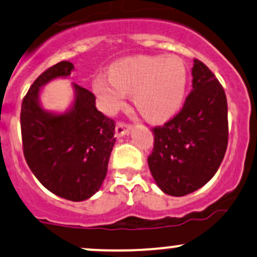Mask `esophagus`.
Segmentation results:
<instances>
[{"instance_id": "obj_1", "label": "esophagus", "mask_w": 257, "mask_h": 257, "mask_svg": "<svg viewBox=\"0 0 257 257\" xmlns=\"http://www.w3.org/2000/svg\"><path fill=\"white\" fill-rule=\"evenodd\" d=\"M131 128L132 126L129 125V124L123 123V122H118L117 125H115V137L120 138V137H123V135L128 134L129 132H131Z\"/></svg>"}]
</instances>
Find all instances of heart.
Here are the masks:
<instances>
[{
  "label": "heart",
  "instance_id": "b5f03b06",
  "mask_svg": "<svg viewBox=\"0 0 257 257\" xmlns=\"http://www.w3.org/2000/svg\"><path fill=\"white\" fill-rule=\"evenodd\" d=\"M187 70L176 56H142L115 62L109 79L97 77L94 90L107 112L122 106L124 95L134 94L138 111L159 122L176 113L184 97Z\"/></svg>",
  "mask_w": 257,
  "mask_h": 257
}]
</instances>
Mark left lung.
<instances>
[{
  "instance_id": "left-lung-1",
  "label": "left lung",
  "mask_w": 257,
  "mask_h": 257,
  "mask_svg": "<svg viewBox=\"0 0 257 257\" xmlns=\"http://www.w3.org/2000/svg\"><path fill=\"white\" fill-rule=\"evenodd\" d=\"M193 90L182 109L152 128L154 149L148 163L163 193L184 196L215 176L228 145L224 89L201 61L194 60Z\"/></svg>"
}]
</instances>
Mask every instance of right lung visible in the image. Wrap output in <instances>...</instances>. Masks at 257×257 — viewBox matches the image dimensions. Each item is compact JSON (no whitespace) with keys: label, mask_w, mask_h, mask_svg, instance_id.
I'll return each mask as SVG.
<instances>
[{"label":"right lung","mask_w":257,"mask_h":257,"mask_svg":"<svg viewBox=\"0 0 257 257\" xmlns=\"http://www.w3.org/2000/svg\"><path fill=\"white\" fill-rule=\"evenodd\" d=\"M74 66L62 61L41 73L22 102L23 154L34 176L47 190L70 201H83L100 189L115 143L114 120L97 111L95 95L74 84L70 111L53 114L41 108L40 87L68 77Z\"/></svg>","instance_id":"1"}]
</instances>
